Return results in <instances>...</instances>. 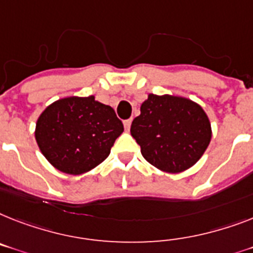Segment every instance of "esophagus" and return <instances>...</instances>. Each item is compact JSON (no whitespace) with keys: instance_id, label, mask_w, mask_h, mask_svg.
I'll return each instance as SVG.
<instances>
[{"instance_id":"1","label":"esophagus","mask_w":253,"mask_h":253,"mask_svg":"<svg viewBox=\"0 0 253 253\" xmlns=\"http://www.w3.org/2000/svg\"><path fill=\"white\" fill-rule=\"evenodd\" d=\"M130 125H131V120H130V119H129V120H125V122H124L125 130H129V129H130Z\"/></svg>"}]
</instances>
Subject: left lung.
Masks as SVG:
<instances>
[{
    "mask_svg": "<svg viewBox=\"0 0 253 253\" xmlns=\"http://www.w3.org/2000/svg\"><path fill=\"white\" fill-rule=\"evenodd\" d=\"M130 134L142 156L167 173H181L197 164L212 138L211 122L200 104L170 94H149Z\"/></svg>",
    "mask_w": 253,
    "mask_h": 253,
    "instance_id": "left-lung-1",
    "label": "left lung"
}]
</instances>
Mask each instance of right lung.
<instances>
[{
    "label": "right lung",
    "instance_id": "obj_1",
    "mask_svg": "<svg viewBox=\"0 0 253 253\" xmlns=\"http://www.w3.org/2000/svg\"><path fill=\"white\" fill-rule=\"evenodd\" d=\"M124 131L111 106L89 97H66L39 116L35 137L47 162L67 174H83L99 166Z\"/></svg>",
    "mask_w": 253,
    "mask_h": 253
}]
</instances>
